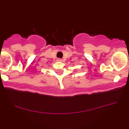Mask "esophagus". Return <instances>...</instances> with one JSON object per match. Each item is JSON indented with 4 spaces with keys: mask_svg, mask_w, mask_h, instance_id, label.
<instances>
[{
    "mask_svg": "<svg viewBox=\"0 0 129 129\" xmlns=\"http://www.w3.org/2000/svg\"><path fill=\"white\" fill-rule=\"evenodd\" d=\"M58 61H62V59H58Z\"/></svg>",
    "mask_w": 129,
    "mask_h": 129,
    "instance_id": "obj_1",
    "label": "esophagus"
}]
</instances>
